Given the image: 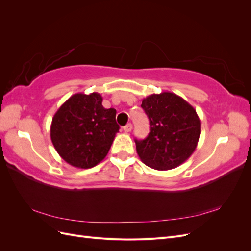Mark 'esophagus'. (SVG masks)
<instances>
[{"label":"esophagus","mask_w":251,"mask_h":251,"mask_svg":"<svg viewBox=\"0 0 251 251\" xmlns=\"http://www.w3.org/2000/svg\"><path fill=\"white\" fill-rule=\"evenodd\" d=\"M132 128H133L132 124H127L126 126H124V131H125L126 133H130V132L132 131Z\"/></svg>","instance_id":"34e87169"}]
</instances>
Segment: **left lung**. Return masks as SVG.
I'll return each mask as SVG.
<instances>
[{
    "label": "left lung",
    "instance_id": "obj_1",
    "mask_svg": "<svg viewBox=\"0 0 251 251\" xmlns=\"http://www.w3.org/2000/svg\"><path fill=\"white\" fill-rule=\"evenodd\" d=\"M141 108L150 120V133L135 139L141 161L158 171L177 168L186 161L198 144L201 124L198 114L183 98L171 92L143 98Z\"/></svg>",
    "mask_w": 251,
    "mask_h": 251
}]
</instances>
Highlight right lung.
Wrapping results in <instances>:
<instances>
[{
    "label": "right lung",
    "instance_id": "1",
    "mask_svg": "<svg viewBox=\"0 0 251 251\" xmlns=\"http://www.w3.org/2000/svg\"><path fill=\"white\" fill-rule=\"evenodd\" d=\"M100 93H77L52 118L50 137L58 155L72 166L90 169L102 161L119 132L116 110L104 109Z\"/></svg>",
    "mask_w": 251,
    "mask_h": 251
}]
</instances>
